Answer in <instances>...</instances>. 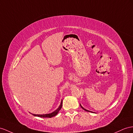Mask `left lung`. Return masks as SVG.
<instances>
[{
	"label": "left lung",
	"mask_w": 133,
	"mask_h": 133,
	"mask_svg": "<svg viewBox=\"0 0 133 133\" xmlns=\"http://www.w3.org/2000/svg\"><path fill=\"white\" fill-rule=\"evenodd\" d=\"M80 106H81V108H82L83 109V110H85V111H88V112H92V111H89V110H86V109L85 108H84L83 106H82V105H81L80 104Z\"/></svg>",
	"instance_id": "8db88e82"
}]
</instances>
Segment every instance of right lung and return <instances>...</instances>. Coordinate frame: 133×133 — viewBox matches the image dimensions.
I'll use <instances>...</instances> for the list:
<instances>
[{"mask_svg":"<svg viewBox=\"0 0 133 133\" xmlns=\"http://www.w3.org/2000/svg\"><path fill=\"white\" fill-rule=\"evenodd\" d=\"M62 107V100L61 101V104L59 105V106L58 107L57 110H56L55 111H54L53 112H52V113L50 114H43V115H36V114H31L32 115L35 116H37V117H48V118H51L53 116H55L56 115H57L59 111H60V110L61 109Z\"/></svg>","mask_w":133,"mask_h":133,"instance_id":"obj_1","label":"right lung"}]
</instances>
